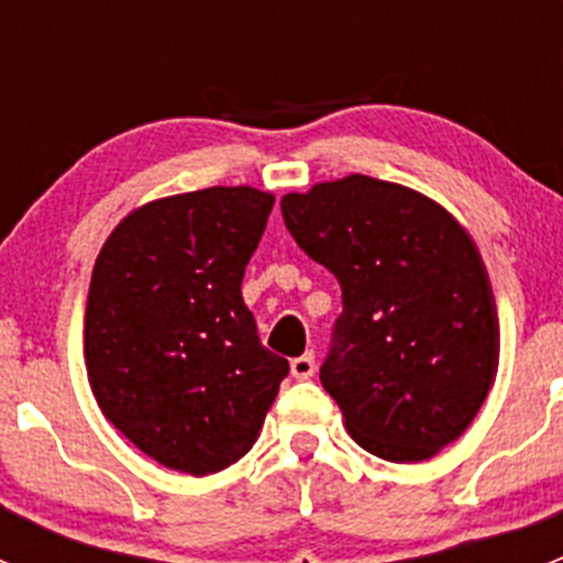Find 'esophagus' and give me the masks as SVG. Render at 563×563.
Wrapping results in <instances>:
<instances>
[{"mask_svg": "<svg viewBox=\"0 0 563 563\" xmlns=\"http://www.w3.org/2000/svg\"><path fill=\"white\" fill-rule=\"evenodd\" d=\"M316 373V360L313 354H302L297 356V360H291V376L294 378H310Z\"/></svg>", "mask_w": 563, "mask_h": 563, "instance_id": "1", "label": "esophagus"}]
</instances>
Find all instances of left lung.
I'll return each mask as SVG.
<instances>
[{
	"label": "left lung",
	"instance_id": "1",
	"mask_svg": "<svg viewBox=\"0 0 563 563\" xmlns=\"http://www.w3.org/2000/svg\"><path fill=\"white\" fill-rule=\"evenodd\" d=\"M280 209L343 288L321 384L351 439L391 463L439 455L498 373L496 297L476 242L433 198L365 174L288 192Z\"/></svg>",
	"mask_w": 563,
	"mask_h": 563
}]
</instances>
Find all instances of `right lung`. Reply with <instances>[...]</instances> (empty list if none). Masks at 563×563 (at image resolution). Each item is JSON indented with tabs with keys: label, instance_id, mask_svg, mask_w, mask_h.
Segmentation results:
<instances>
[{
	"label": "right lung",
	"instance_id": "obj_1",
	"mask_svg": "<svg viewBox=\"0 0 563 563\" xmlns=\"http://www.w3.org/2000/svg\"><path fill=\"white\" fill-rule=\"evenodd\" d=\"M275 196L207 187L133 209L100 250L84 360L100 411L144 455L207 476L258 439L288 362L242 299Z\"/></svg>",
	"mask_w": 563,
	"mask_h": 563
}]
</instances>
